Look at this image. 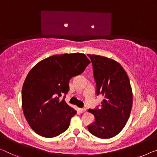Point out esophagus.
<instances>
[{"mask_svg":"<svg viewBox=\"0 0 157 157\" xmlns=\"http://www.w3.org/2000/svg\"><path fill=\"white\" fill-rule=\"evenodd\" d=\"M86 109L85 108H82V109H79V112H80V113H85V112L86 111Z\"/></svg>","mask_w":157,"mask_h":157,"instance_id":"1","label":"esophagus"}]
</instances>
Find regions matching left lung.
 I'll return each instance as SVG.
<instances>
[{
  "instance_id": "obj_1",
  "label": "left lung",
  "mask_w": 157,
  "mask_h": 157,
  "mask_svg": "<svg viewBox=\"0 0 157 157\" xmlns=\"http://www.w3.org/2000/svg\"><path fill=\"white\" fill-rule=\"evenodd\" d=\"M87 56L92 63L96 94L104 97L101 108L89 109L95 119L87 128L96 137L111 138L123 130L129 118L132 105L130 80L118 62L101 56Z\"/></svg>"
}]
</instances>
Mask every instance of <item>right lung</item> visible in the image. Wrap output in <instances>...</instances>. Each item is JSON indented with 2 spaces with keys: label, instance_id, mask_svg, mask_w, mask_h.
<instances>
[{
  "label": "right lung",
  "instance_id": "add662e5",
  "mask_svg": "<svg viewBox=\"0 0 157 157\" xmlns=\"http://www.w3.org/2000/svg\"><path fill=\"white\" fill-rule=\"evenodd\" d=\"M90 63L83 53H66L50 56L29 71L23 84L22 104L25 118L35 132L53 137L68 128L76 114L65 101L69 81L82 73Z\"/></svg>",
  "mask_w": 157,
  "mask_h": 157
}]
</instances>
